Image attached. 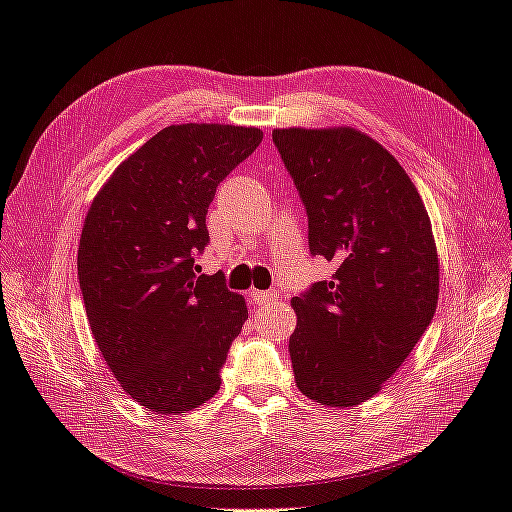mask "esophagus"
<instances>
[{
	"label": "esophagus",
	"instance_id": "obj_1",
	"mask_svg": "<svg viewBox=\"0 0 512 512\" xmlns=\"http://www.w3.org/2000/svg\"><path fill=\"white\" fill-rule=\"evenodd\" d=\"M250 297L254 303H267L277 297V292L275 290H252Z\"/></svg>",
	"mask_w": 512,
	"mask_h": 512
}]
</instances>
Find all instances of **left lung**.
Listing matches in <instances>:
<instances>
[{
	"label": "left lung",
	"instance_id": "8db88e82",
	"mask_svg": "<svg viewBox=\"0 0 512 512\" xmlns=\"http://www.w3.org/2000/svg\"><path fill=\"white\" fill-rule=\"evenodd\" d=\"M273 143L303 198L309 252L337 267L292 297L299 391L329 408L374 397L436 314L440 262L431 220L401 164L365 132L277 128Z\"/></svg>",
	"mask_w": 512,
	"mask_h": 512
}]
</instances>
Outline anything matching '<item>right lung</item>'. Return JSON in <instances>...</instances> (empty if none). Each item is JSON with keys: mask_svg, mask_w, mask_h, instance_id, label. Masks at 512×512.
Instances as JSON below:
<instances>
[{"mask_svg": "<svg viewBox=\"0 0 512 512\" xmlns=\"http://www.w3.org/2000/svg\"><path fill=\"white\" fill-rule=\"evenodd\" d=\"M260 141V128L168 126L91 200L76 258L87 320L121 389L151 412H190L220 391L247 305L220 275H196L194 254L215 188Z\"/></svg>", "mask_w": 512, "mask_h": 512, "instance_id": "obj_1", "label": "right lung"}]
</instances>
